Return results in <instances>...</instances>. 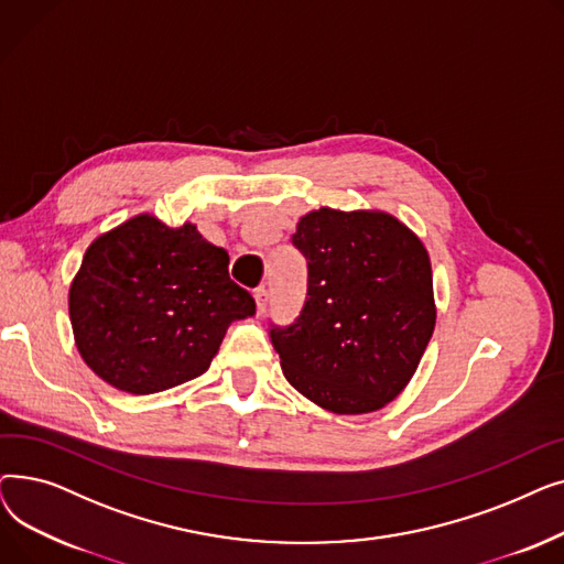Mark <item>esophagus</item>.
Listing matches in <instances>:
<instances>
[{
    "mask_svg": "<svg viewBox=\"0 0 564 564\" xmlns=\"http://www.w3.org/2000/svg\"><path fill=\"white\" fill-rule=\"evenodd\" d=\"M253 300H256V313L262 315V313H264V306H267V300H270V292H267L264 288H256Z\"/></svg>",
    "mask_w": 564,
    "mask_h": 564,
    "instance_id": "34e87169",
    "label": "esophagus"
}]
</instances>
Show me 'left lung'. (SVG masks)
<instances>
[{
	"instance_id": "obj_1",
	"label": "left lung",
	"mask_w": 564,
	"mask_h": 564,
	"mask_svg": "<svg viewBox=\"0 0 564 564\" xmlns=\"http://www.w3.org/2000/svg\"><path fill=\"white\" fill-rule=\"evenodd\" d=\"M292 245L306 258V302L288 327L270 322L285 379L334 413L381 409L434 332L425 247L391 215L332 207L302 217Z\"/></svg>"
}]
</instances>
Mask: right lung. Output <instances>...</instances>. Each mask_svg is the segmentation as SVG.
I'll use <instances>...</instances> for the list:
<instances>
[{
  "label": "right lung",
  "mask_w": 564,
  "mask_h": 564,
  "mask_svg": "<svg viewBox=\"0 0 564 564\" xmlns=\"http://www.w3.org/2000/svg\"><path fill=\"white\" fill-rule=\"evenodd\" d=\"M68 308L86 366L132 395L200 377L228 324L256 315L251 294L228 276L224 249L192 224L169 228L151 215L86 249Z\"/></svg>",
  "instance_id": "1"
}]
</instances>
